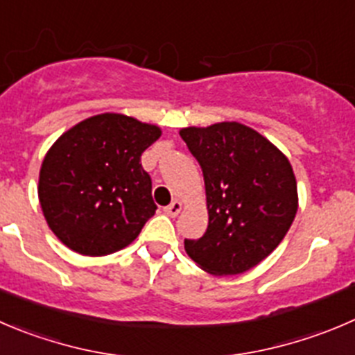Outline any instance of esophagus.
<instances>
[{
    "label": "esophagus",
    "instance_id": "1",
    "mask_svg": "<svg viewBox=\"0 0 355 355\" xmlns=\"http://www.w3.org/2000/svg\"><path fill=\"white\" fill-rule=\"evenodd\" d=\"M181 211H183V204H181L180 200H174L172 204H168L167 207H164V212L167 216H171V218H175Z\"/></svg>",
    "mask_w": 355,
    "mask_h": 355
}]
</instances>
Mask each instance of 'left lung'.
I'll return each instance as SVG.
<instances>
[{"label": "left lung", "mask_w": 355, "mask_h": 355, "mask_svg": "<svg viewBox=\"0 0 355 355\" xmlns=\"http://www.w3.org/2000/svg\"><path fill=\"white\" fill-rule=\"evenodd\" d=\"M180 136L204 172L207 232L184 251L212 275H237L281 244L298 211L288 157L239 121L184 127Z\"/></svg>", "instance_id": "left-lung-1"}]
</instances>
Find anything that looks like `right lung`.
Wrapping results in <instances>:
<instances>
[{"label": "right lung", "instance_id": "right-lung-1", "mask_svg": "<svg viewBox=\"0 0 355 355\" xmlns=\"http://www.w3.org/2000/svg\"><path fill=\"white\" fill-rule=\"evenodd\" d=\"M160 136L158 125L103 113L71 127L50 146L38 198L46 225L66 248L106 256L136 241L157 211L141 155Z\"/></svg>", "mask_w": 355, "mask_h": 355}]
</instances>
